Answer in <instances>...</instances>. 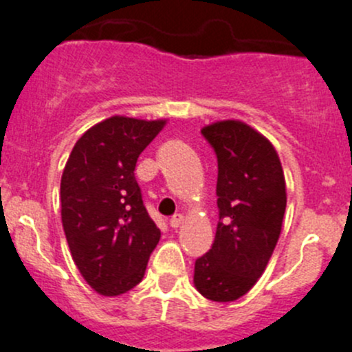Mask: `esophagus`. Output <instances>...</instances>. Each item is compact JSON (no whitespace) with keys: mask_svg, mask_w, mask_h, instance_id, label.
Segmentation results:
<instances>
[{"mask_svg":"<svg viewBox=\"0 0 352 352\" xmlns=\"http://www.w3.org/2000/svg\"><path fill=\"white\" fill-rule=\"evenodd\" d=\"M182 221H184V216L182 214H173L172 218H170V226H172V228L175 230V228H179L180 225H182Z\"/></svg>","mask_w":352,"mask_h":352,"instance_id":"1","label":"esophagus"}]
</instances>
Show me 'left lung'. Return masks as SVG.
Here are the masks:
<instances>
[{
    "label": "left lung",
    "instance_id": "8db88e82",
    "mask_svg": "<svg viewBox=\"0 0 352 352\" xmlns=\"http://www.w3.org/2000/svg\"><path fill=\"white\" fill-rule=\"evenodd\" d=\"M218 158L219 221L214 243L194 267L204 298L235 301L252 289L281 235L286 182L274 146L240 120L202 127Z\"/></svg>",
    "mask_w": 352,
    "mask_h": 352
}]
</instances>
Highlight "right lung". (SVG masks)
Masks as SVG:
<instances>
[{"label":"right lung","instance_id":"add662e5","mask_svg":"<svg viewBox=\"0 0 352 352\" xmlns=\"http://www.w3.org/2000/svg\"><path fill=\"white\" fill-rule=\"evenodd\" d=\"M165 120L113 116L74 144L61 177V219L78 271L98 294L140 285L160 230L143 204L134 168Z\"/></svg>","mask_w":352,"mask_h":352}]
</instances>
